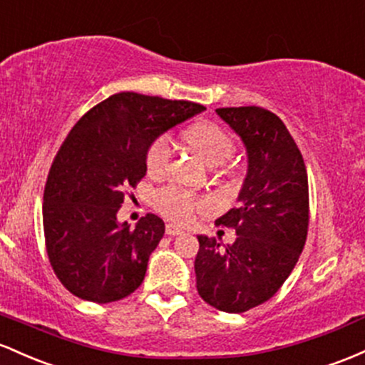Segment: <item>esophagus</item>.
Returning <instances> with one entry per match:
<instances>
[{"label":"esophagus","instance_id":"1","mask_svg":"<svg viewBox=\"0 0 365 365\" xmlns=\"http://www.w3.org/2000/svg\"><path fill=\"white\" fill-rule=\"evenodd\" d=\"M165 232L169 236H179V235H184V229L179 227V226H175V224H167Z\"/></svg>","mask_w":365,"mask_h":365}]
</instances>
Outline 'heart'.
<instances>
[{"instance_id":"b5f03b06","label":"heart","mask_w":365,"mask_h":365,"mask_svg":"<svg viewBox=\"0 0 365 365\" xmlns=\"http://www.w3.org/2000/svg\"><path fill=\"white\" fill-rule=\"evenodd\" d=\"M184 139L198 157L210 167H217L229 160L235 151V143L224 129L212 122H198L184 133ZM172 158V141L169 136H160L151 143L146 153V169L150 174L160 175L169 169ZM155 205L167 219L186 222L193 217L196 208L203 207L195 195L178 186L163 187L155 196Z\"/></svg>"}]
</instances>
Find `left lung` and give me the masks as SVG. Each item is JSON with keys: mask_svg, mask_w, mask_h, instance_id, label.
<instances>
[{"mask_svg": "<svg viewBox=\"0 0 365 365\" xmlns=\"http://www.w3.org/2000/svg\"><path fill=\"white\" fill-rule=\"evenodd\" d=\"M247 151L237 207L217 224L236 229L222 245L198 235L196 288L208 305L229 314L264 304L288 279L305 247L309 181L304 158L277 115L260 106L217 108Z\"/></svg>", "mask_w": 365, "mask_h": 365, "instance_id": "8db88e82", "label": "left lung"}]
</instances>
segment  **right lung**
<instances>
[{"mask_svg": "<svg viewBox=\"0 0 365 365\" xmlns=\"http://www.w3.org/2000/svg\"><path fill=\"white\" fill-rule=\"evenodd\" d=\"M203 110L191 101L118 93L73 125L50 169L43 203L48 257L72 294L110 304L141 286L165 224L148 214L129 229L117 214L125 190L145 178L151 143Z\"/></svg>", "mask_w": 365, "mask_h": 365, "instance_id": "right-lung-1", "label": "right lung"}]
</instances>
